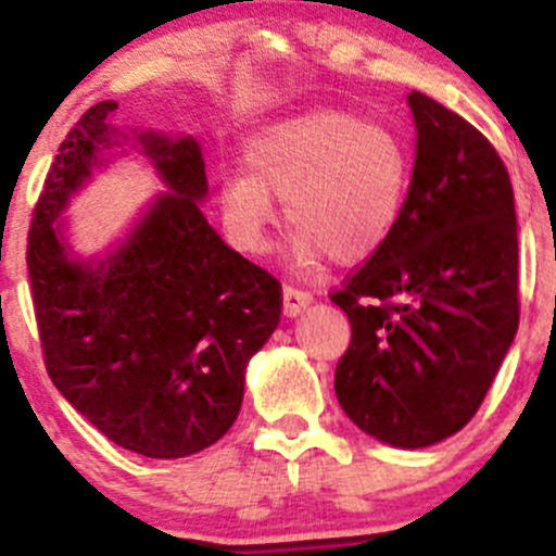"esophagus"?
Returning a JSON list of instances; mask_svg holds the SVG:
<instances>
[{
	"mask_svg": "<svg viewBox=\"0 0 556 556\" xmlns=\"http://www.w3.org/2000/svg\"><path fill=\"white\" fill-rule=\"evenodd\" d=\"M312 304H314V299H312V293H306V290H299V288H285L282 290L285 317H299V314H304Z\"/></svg>",
	"mask_w": 556,
	"mask_h": 556,
	"instance_id": "34e87169",
	"label": "esophagus"
}]
</instances>
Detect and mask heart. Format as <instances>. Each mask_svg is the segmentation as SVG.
Masks as SVG:
<instances>
[{
  "label": "heart",
  "mask_w": 556,
  "mask_h": 556,
  "mask_svg": "<svg viewBox=\"0 0 556 556\" xmlns=\"http://www.w3.org/2000/svg\"><path fill=\"white\" fill-rule=\"evenodd\" d=\"M244 166L217 182L228 239L244 252L266 247L277 199L295 226L299 266L363 263L390 242L408 193V155L395 134L350 112L314 110L263 126L244 142Z\"/></svg>",
  "instance_id": "heart-1"
}]
</instances>
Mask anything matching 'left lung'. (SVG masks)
I'll list each match as a JSON object with an SVG mask.
<instances>
[{"label":"left lung","mask_w":556,"mask_h":556,"mask_svg":"<svg viewBox=\"0 0 556 556\" xmlns=\"http://www.w3.org/2000/svg\"><path fill=\"white\" fill-rule=\"evenodd\" d=\"M417 128L395 233L330 295L352 341L336 368L346 417L382 444L425 450L463 430L519 328L514 190L484 134L435 99Z\"/></svg>","instance_id":"left-lung-1"}]
</instances>
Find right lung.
Here are the masks:
<instances>
[{"label":"right lung","instance_id":"right-lung-1","mask_svg":"<svg viewBox=\"0 0 556 556\" xmlns=\"http://www.w3.org/2000/svg\"><path fill=\"white\" fill-rule=\"evenodd\" d=\"M115 110L106 99L80 117L37 201L26 263L39 339L55 390L112 444L177 459L237 422L247 363L279 325L282 285L206 223L195 137H128L112 123ZM115 147L144 154L165 193L126 238L83 258L60 215Z\"/></svg>","mask_w":556,"mask_h":556}]
</instances>
